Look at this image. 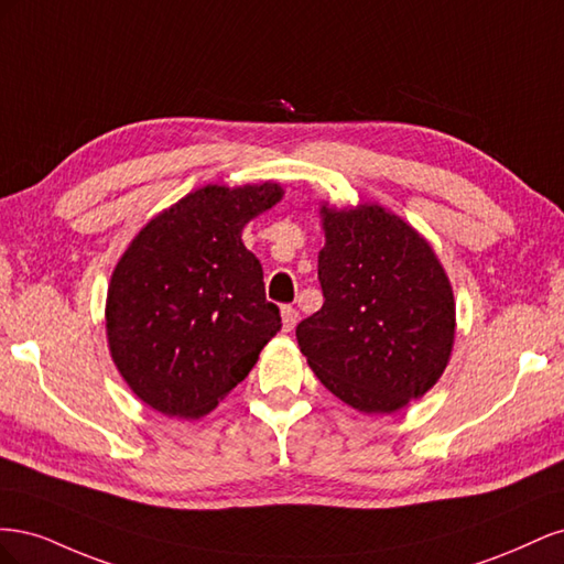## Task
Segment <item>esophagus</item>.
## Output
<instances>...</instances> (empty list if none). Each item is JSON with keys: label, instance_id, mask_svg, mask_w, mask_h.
I'll return each instance as SVG.
<instances>
[{"label": "esophagus", "instance_id": "obj_1", "mask_svg": "<svg viewBox=\"0 0 564 564\" xmlns=\"http://www.w3.org/2000/svg\"><path fill=\"white\" fill-rule=\"evenodd\" d=\"M299 322V311L292 308V305H282V329L292 332Z\"/></svg>", "mask_w": 564, "mask_h": 564}]
</instances>
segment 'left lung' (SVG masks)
<instances>
[{
	"instance_id": "8db88e82",
	"label": "left lung",
	"mask_w": 564,
	"mask_h": 564,
	"mask_svg": "<svg viewBox=\"0 0 564 564\" xmlns=\"http://www.w3.org/2000/svg\"><path fill=\"white\" fill-rule=\"evenodd\" d=\"M317 280L324 303L299 322L301 352L324 388L365 414L429 392L454 346V294L437 256L377 204L322 207Z\"/></svg>"
}]
</instances>
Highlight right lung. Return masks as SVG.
Here are the masks:
<instances>
[{
  "label": "right lung",
  "mask_w": 564,
  "mask_h": 564,
  "mask_svg": "<svg viewBox=\"0 0 564 564\" xmlns=\"http://www.w3.org/2000/svg\"><path fill=\"white\" fill-rule=\"evenodd\" d=\"M280 197L278 183L199 187L152 218L119 259L106 308L110 352L158 412H212L282 329L263 268L242 245V228Z\"/></svg>",
  "instance_id": "add662e5"
}]
</instances>
